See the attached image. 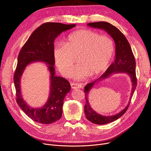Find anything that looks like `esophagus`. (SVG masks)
<instances>
[{
	"mask_svg": "<svg viewBox=\"0 0 151 151\" xmlns=\"http://www.w3.org/2000/svg\"><path fill=\"white\" fill-rule=\"evenodd\" d=\"M71 87L72 89H78L82 87V85L78 83H71Z\"/></svg>",
	"mask_w": 151,
	"mask_h": 151,
	"instance_id": "esophagus-1",
	"label": "esophagus"
}]
</instances>
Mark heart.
<instances>
[{"label": "heart", "instance_id": "obj_1", "mask_svg": "<svg viewBox=\"0 0 151 151\" xmlns=\"http://www.w3.org/2000/svg\"><path fill=\"white\" fill-rule=\"evenodd\" d=\"M114 42L108 35L90 29H82L70 34L65 44L58 43L54 47L53 55L56 65L65 76L73 68L72 76L83 79L90 74L98 75L108 68L113 57Z\"/></svg>", "mask_w": 151, "mask_h": 151}]
</instances>
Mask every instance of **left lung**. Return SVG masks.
Segmentation results:
<instances>
[{"instance_id": "1", "label": "left lung", "mask_w": 151, "mask_h": 151, "mask_svg": "<svg viewBox=\"0 0 151 151\" xmlns=\"http://www.w3.org/2000/svg\"><path fill=\"white\" fill-rule=\"evenodd\" d=\"M88 26L93 28L104 30L114 40L116 45L115 60L106 72L98 79L87 84L85 86L84 93L86 104L84 106V112L86 118L91 123L97 125H105L113 122L125 114L131 102L132 95L137 87L135 74V60L128 41L121 31L113 24L106 22L89 23ZM127 73L130 76L132 83V90L130 101L127 106L119 114L113 116H102L96 112L91 108L88 101V94L93 86L101 80L109 77L115 73Z\"/></svg>"}]
</instances>
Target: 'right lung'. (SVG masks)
<instances>
[{
	"label": "right lung",
	"instance_id": "obj_1",
	"mask_svg": "<svg viewBox=\"0 0 151 151\" xmlns=\"http://www.w3.org/2000/svg\"><path fill=\"white\" fill-rule=\"evenodd\" d=\"M75 24L46 23L37 28L22 47L17 58L14 76L16 101L24 113L31 119L42 124H50L61 119L63 101L71 89L65 78L55 76L53 55L55 38L63 32L70 29ZM42 62L48 65L50 73V91L47 103L41 108H32L23 100L21 92V78L25 67L32 62Z\"/></svg>",
	"mask_w": 151,
	"mask_h": 151
}]
</instances>
